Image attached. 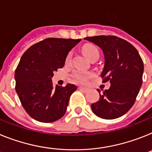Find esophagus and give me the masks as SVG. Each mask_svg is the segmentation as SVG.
Wrapping results in <instances>:
<instances>
[{
	"mask_svg": "<svg viewBox=\"0 0 152 152\" xmlns=\"http://www.w3.org/2000/svg\"><path fill=\"white\" fill-rule=\"evenodd\" d=\"M79 89L81 91H82L84 92H88L89 91V89L88 88H84V87H79Z\"/></svg>",
	"mask_w": 152,
	"mask_h": 152,
	"instance_id": "1",
	"label": "esophagus"
}]
</instances>
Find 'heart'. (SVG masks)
<instances>
[{
    "mask_svg": "<svg viewBox=\"0 0 152 152\" xmlns=\"http://www.w3.org/2000/svg\"><path fill=\"white\" fill-rule=\"evenodd\" d=\"M83 52L86 55L87 58L90 59V60L94 57L99 56V52H98V50L97 49V48L91 45H86L83 47ZM71 53H69L68 55H67L66 61H69L71 60ZM93 76H94V74L92 72H87V71H75V73L73 75L74 78L77 81L81 83L86 82L90 77H93Z\"/></svg>",
    "mask_w": 152,
    "mask_h": 152,
    "instance_id": "b5f03b06",
    "label": "heart"
}]
</instances>
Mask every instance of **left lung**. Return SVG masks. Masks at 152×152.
<instances>
[{
	"instance_id": "left-lung-1",
	"label": "left lung",
	"mask_w": 152,
	"mask_h": 152,
	"mask_svg": "<svg viewBox=\"0 0 152 152\" xmlns=\"http://www.w3.org/2000/svg\"><path fill=\"white\" fill-rule=\"evenodd\" d=\"M85 40L102 49L104 65L103 82L109 81V89L100 94L99 101L91 105L92 111L104 119H115L126 114L133 106L142 85L144 64L132 44L116 36H94Z\"/></svg>"
}]
</instances>
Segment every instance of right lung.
<instances>
[{
    "instance_id": "1",
    "label": "right lung",
    "mask_w": 152,
    "mask_h": 152,
    "mask_svg": "<svg viewBox=\"0 0 152 152\" xmlns=\"http://www.w3.org/2000/svg\"><path fill=\"white\" fill-rule=\"evenodd\" d=\"M81 39L47 38L32 45L20 58L14 78L18 98L27 113L34 120L50 123L65 114L71 94L77 86L56 85L54 71L62 68L70 50Z\"/></svg>"
}]
</instances>
